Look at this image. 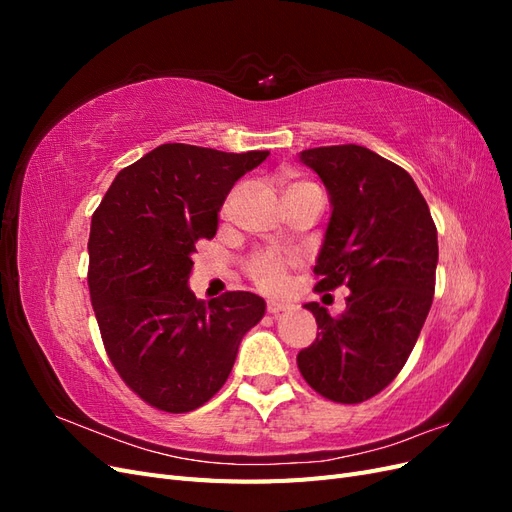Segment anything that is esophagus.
Segmentation results:
<instances>
[{
  "instance_id": "obj_1",
  "label": "esophagus",
  "mask_w": 512,
  "mask_h": 512,
  "mask_svg": "<svg viewBox=\"0 0 512 512\" xmlns=\"http://www.w3.org/2000/svg\"><path fill=\"white\" fill-rule=\"evenodd\" d=\"M288 309H290V305H284V303H277V301H269V303H267V312H269L271 316L288 312Z\"/></svg>"
}]
</instances>
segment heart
<instances>
[{"label":"heart","instance_id":"b5f03b06","mask_svg":"<svg viewBox=\"0 0 512 512\" xmlns=\"http://www.w3.org/2000/svg\"><path fill=\"white\" fill-rule=\"evenodd\" d=\"M307 185H312V183L294 181V183L288 185L286 192L299 190V188H307ZM288 265H290V260L284 258V256H280V254L260 252V254L252 256L250 260L245 262V271H247V275L252 277L254 284L260 286L262 290L277 292V290H282L284 284H286Z\"/></svg>","mask_w":512,"mask_h":512}]
</instances>
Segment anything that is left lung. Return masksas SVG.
Wrapping results in <instances>:
<instances>
[{
    "instance_id": "obj_1",
    "label": "left lung",
    "mask_w": 512,
    "mask_h": 512,
    "mask_svg": "<svg viewBox=\"0 0 512 512\" xmlns=\"http://www.w3.org/2000/svg\"><path fill=\"white\" fill-rule=\"evenodd\" d=\"M318 173L331 220L316 260V290L346 284V312L305 303L320 333L297 365L316 393L361 404L406 365L436 290L438 230L423 194L404 168L361 145L305 149Z\"/></svg>"
}]
</instances>
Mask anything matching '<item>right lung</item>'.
I'll use <instances>...</instances> for the list:
<instances>
[{
	"label": "right lung",
	"instance_id": "right-lung-1",
	"mask_svg": "<svg viewBox=\"0 0 512 512\" xmlns=\"http://www.w3.org/2000/svg\"><path fill=\"white\" fill-rule=\"evenodd\" d=\"M269 151L226 153L166 143L119 170L91 218L89 294L108 359L130 389L164 412L218 393L243 335L265 316L254 292L209 303L188 286L198 239L245 173Z\"/></svg>",
	"mask_w": 512,
	"mask_h": 512
}]
</instances>
